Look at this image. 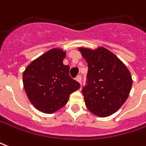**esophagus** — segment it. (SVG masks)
<instances>
[{
    "mask_svg": "<svg viewBox=\"0 0 146 146\" xmlns=\"http://www.w3.org/2000/svg\"><path fill=\"white\" fill-rule=\"evenodd\" d=\"M76 80L77 82H79L80 84H81V76H77L76 77Z\"/></svg>",
    "mask_w": 146,
    "mask_h": 146,
    "instance_id": "esophagus-1",
    "label": "esophagus"
}]
</instances>
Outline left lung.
<instances>
[{
    "instance_id": "left-lung-1",
    "label": "left lung",
    "mask_w": 146,
    "mask_h": 146,
    "mask_svg": "<svg viewBox=\"0 0 146 146\" xmlns=\"http://www.w3.org/2000/svg\"><path fill=\"white\" fill-rule=\"evenodd\" d=\"M87 62V85L82 90L87 108L98 117L111 115L122 106L132 86L130 71L112 52L103 46L79 47Z\"/></svg>"
}]
</instances>
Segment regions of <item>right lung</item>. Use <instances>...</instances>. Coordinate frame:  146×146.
I'll return each mask as SVG.
<instances>
[{
  "label": "right lung",
  "instance_id": "right-lung-1",
  "mask_svg": "<svg viewBox=\"0 0 146 146\" xmlns=\"http://www.w3.org/2000/svg\"><path fill=\"white\" fill-rule=\"evenodd\" d=\"M66 52L53 48L28 65L23 72V87L35 108L52 114L68 102L70 94L80 84L69 75L70 66L63 64Z\"/></svg>",
  "mask_w": 146,
  "mask_h": 146
}]
</instances>
